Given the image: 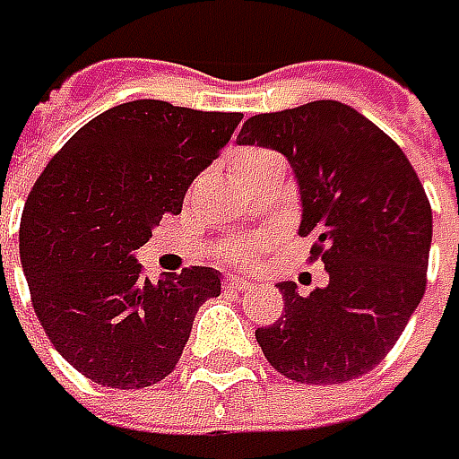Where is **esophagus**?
<instances>
[{
    "label": "esophagus",
    "instance_id": "obj_1",
    "mask_svg": "<svg viewBox=\"0 0 459 459\" xmlns=\"http://www.w3.org/2000/svg\"><path fill=\"white\" fill-rule=\"evenodd\" d=\"M223 283H226V288H230V290H248V288L253 285L248 278H243V275H236V273L226 275V281H223Z\"/></svg>",
    "mask_w": 459,
    "mask_h": 459
}]
</instances>
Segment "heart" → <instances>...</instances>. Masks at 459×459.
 I'll list each match as a JSON object with an SVG mask.
<instances>
[{
	"instance_id": "1",
	"label": "heart",
	"mask_w": 459,
	"mask_h": 459,
	"mask_svg": "<svg viewBox=\"0 0 459 459\" xmlns=\"http://www.w3.org/2000/svg\"><path fill=\"white\" fill-rule=\"evenodd\" d=\"M275 161H283V159L275 152L251 146V149H240V152L236 153V159H233V171H236V178H238V181H246V178H251V176L258 174L261 169H265V166H271V163ZM258 248H261V240L238 238L233 240L229 248H226V258H229V261H248V258H253V255L258 253Z\"/></svg>"
}]
</instances>
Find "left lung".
<instances>
[{
  "instance_id": "1",
  "label": "left lung",
  "mask_w": 459,
  "mask_h": 459,
  "mask_svg": "<svg viewBox=\"0 0 459 459\" xmlns=\"http://www.w3.org/2000/svg\"><path fill=\"white\" fill-rule=\"evenodd\" d=\"M240 146L283 153L300 191V236L325 288L278 283L285 316L255 330L275 370L306 385L360 377L385 358L422 300L432 211L408 156L360 111L310 101L251 117Z\"/></svg>"
}]
</instances>
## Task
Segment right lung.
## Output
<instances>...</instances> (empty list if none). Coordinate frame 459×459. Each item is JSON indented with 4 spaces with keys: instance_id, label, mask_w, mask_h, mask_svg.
Wrapping results in <instances>:
<instances>
[{
    "instance_id": "obj_1",
    "label": "right lung",
    "mask_w": 459,
    "mask_h": 459,
    "mask_svg": "<svg viewBox=\"0 0 459 459\" xmlns=\"http://www.w3.org/2000/svg\"><path fill=\"white\" fill-rule=\"evenodd\" d=\"M243 114L159 99L118 104L62 146L27 198L19 255L54 348L89 380L139 390L171 373L221 273L191 265L159 283L136 251L219 159Z\"/></svg>"
}]
</instances>
